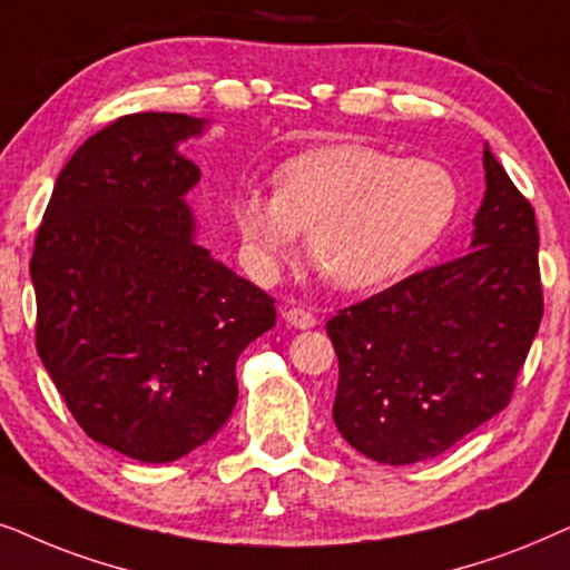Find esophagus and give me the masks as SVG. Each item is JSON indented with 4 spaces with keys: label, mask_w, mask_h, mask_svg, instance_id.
Segmentation results:
<instances>
[{
    "label": "esophagus",
    "mask_w": 570,
    "mask_h": 570,
    "mask_svg": "<svg viewBox=\"0 0 570 570\" xmlns=\"http://www.w3.org/2000/svg\"><path fill=\"white\" fill-rule=\"evenodd\" d=\"M284 321L292 325V328H315L317 325V317L309 313V309H305V307H289L284 313Z\"/></svg>",
    "instance_id": "34e87169"
}]
</instances>
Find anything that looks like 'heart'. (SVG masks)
<instances>
[{
    "label": "heart",
    "instance_id": "obj_1",
    "mask_svg": "<svg viewBox=\"0 0 570 570\" xmlns=\"http://www.w3.org/2000/svg\"><path fill=\"white\" fill-rule=\"evenodd\" d=\"M459 181L443 164L344 142L294 156L276 189H247L232 216L257 276H271L307 232V255L341 289H370L406 273L443 237Z\"/></svg>",
    "mask_w": 570,
    "mask_h": 570
}]
</instances>
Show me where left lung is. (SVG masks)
Returning <instances> with one entry per match:
<instances>
[{"instance_id": "8db88e82", "label": "left lung", "mask_w": 570, "mask_h": 570, "mask_svg": "<svg viewBox=\"0 0 570 570\" xmlns=\"http://www.w3.org/2000/svg\"><path fill=\"white\" fill-rule=\"evenodd\" d=\"M472 253L338 309L333 422L377 464L449 451L503 412L540 328L544 297L534 208L484 148Z\"/></svg>"}]
</instances>
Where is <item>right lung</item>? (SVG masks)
I'll return each mask as SVG.
<instances>
[{"instance_id": "obj_1", "label": "right lung", "mask_w": 570, "mask_h": 570, "mask_svg": "<svg viewBox=\"0 0 570 570\" xmlns=\"http://www.w3.org/2000/svg\"><path fill=\"white\" fill-rule=\"evenodd\" d=\"M187 114L114 119L59 171L36 232V348L88 438L166 464L222 430L239 354L273 328L271 294L195 242L181 197L200 169Z\"/></svg>"}]
</instances>
